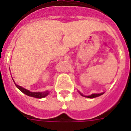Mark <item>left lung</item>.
<instances>
[{"label":"left lung","instance_id":"obj_1","mask_svg":"<svg viewBox=\"0 0 131 131\" xmlns=\"http://www.w3.org/2000/svg\"><path fill=\"white\" fill-rule=\"evenodd\" d=\"M102 94H103V93H99V94H91V95H90V96H84L82 94H81V95L84 96L87 98H96V97H98V96H99L102 95Z\"/></svg>","mask_w":131,"mask_h":131}]
</instances>
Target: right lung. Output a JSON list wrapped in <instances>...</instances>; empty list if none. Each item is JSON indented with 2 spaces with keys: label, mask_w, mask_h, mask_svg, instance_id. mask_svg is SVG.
Masks as SVG:
<instances>
[{
  "label": "right lung",
  "mask_w": 131,
  "mask_h": 131,
  "mask_svg": "<svg viewBox=\"0 0 131 131\" xmlns=\"http://www.w3.org/2000/svg\"><path fill=\"white\" fill-rule=\"evenodd\" d=\"M15 86H16V87L18 89L20 90L24 94H26L27 96H32V97L34 98H37V99H41V98L45 97L46 96L48 95V94L49 92L47 90L45 92H30L28 90H26L25 88H24L21 87V86H18L17 84H15Z\"/></svg>",
  "instance_id": "add662e5"
}]
</instances>
